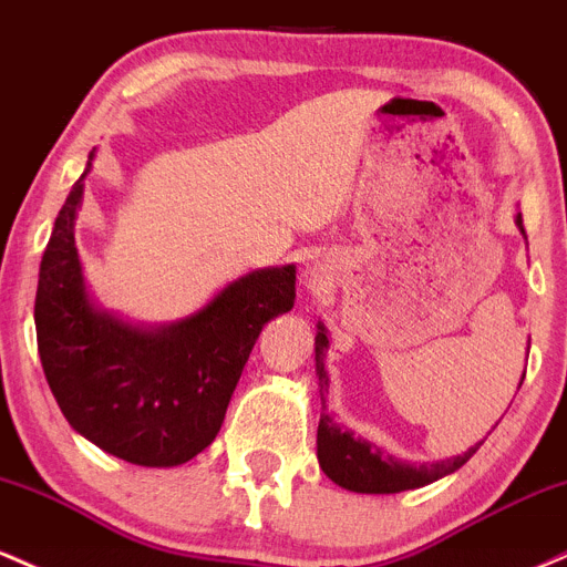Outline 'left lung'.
Returning <instances> with one entry per match:
<instances>
[{
	"instance_id": "left-lung-1",
	"label": "left lung",
	"mask_w": 567,
	"mask_h": 567,
	"mask_svg": "<svg viewBox=\"0 0 567 567\" xmlns=\"http://www.w3.org/2000/svg\"><path fill=\"white\" fill-rule=\"evenodd\" d=\"M514 224L523 229V216L517 213ZM328 333H324L322 324H317V338H315V360H317V375H320V396H322V415H320V429H317V458H320L322 472L333 480L336 485L347 487L354 493H402L413 491V487H424L434 480L445 477L455 470L466 464L477 447H470L464 455H455V458L437 461V464H408V461H396L392 455H386L373 442L354 437L349 429H341L330 419L324 410V394H328V373H324V351H328ZM525 379V375H523ZM523 386V381H519Z\"/></svg>"
}]
</instances>
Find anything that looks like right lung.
Segmentation results:
<instances>
[{
  "label": "right lung",
  "instance_id": "1",
  "mask_svg": "<svg viewBox=\"0 0 567 567\" xmlns=\"http://www.w3.org/2000/svg\"><path fill=\"white\" fill-rule=\"evenodd\" d=\"M58 213L39 266L37 347L66 421L101 451L138 466H178L205 451L264 324L292 309L296 266L234 279L186 320L135 328L84 290L74 220L84 175Z\"/></svg>",
  "mask_w": 567,
  "mask_h": 567
}]
</instances>
